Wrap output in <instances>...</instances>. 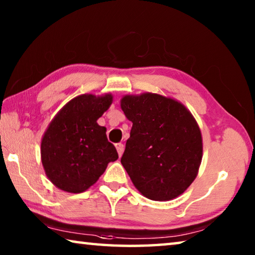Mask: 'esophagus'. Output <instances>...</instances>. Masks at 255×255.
Returning <instances> with one entry per match:
<instances>
[{
  "label": "esophagus",
  "instance_id": "1",
  "mask_svg": "<svg viewBox=\"0 0 255 255\" xmlns=\"http://www.w3.org/2000/svg\"><path fill=\"white\" fill-rule=\"evenodd\" d=\"M116 148H117V150H118L119 156H122L123 153H124V149H125V146H124V144H122V143L116 144Z\"/></svg>",
  "mask_w": 255,
  "mask_h": 255
}]
</instances>
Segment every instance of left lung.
Wrapping results in <instances>:
<instances>
[{"label": "left lung", "instance_id": "1", "mask_svg": "<svg viewBox=\"0 0 255 255\" xmlns=\"http://www.w3.org/2000/svg\"><path fill=\"white\" fill-rule=\"evenodd\" d=\"M122 109L132 123L122 164L141 195L165 201L196 179L202 157L201 132L180 102L153 93L126 96Z\"/></svg>", "mask_w": 255, "mask_h": 255}]
</instances>
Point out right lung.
<instances>
[{
    "label": "right lung",
    "instance_id": "right-lung-1",
    "mask_svg": "<svg viewBox=\"0 0 255 255\" xmlns=\"http://www.w3.org/2000/svg\"><path fill=\"white\" fill-rule=\"evenodd\" d=\"M112 102L111 94H83L71 100L50 123L41 140V162L48 179L64 191L80 193L100 178L117 149L97 120Z\"/></svg>",
    "mask_w": 255,
    "mask_h": 255
}]
</instances>
